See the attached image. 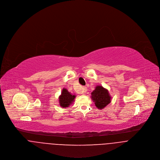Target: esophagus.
Returning a JSON list of instances; mask_svg holds the SVG:
<instances>
[{
	"instance_id": "34e87169",
	"label": "esophagus",
	"mask_w": 160,
	"mask_h": 160,
	"mask_svg": "<svg viewBox=\"0 0 160 160\" xmlns=\"http://www.w3.org/2000/svg\"><path fill=\"white\" fill-rule=\"evenodd\" d=\"M86 92H87V87H82V93L84 94L85 93H86Z\"/></svg>"
}]
</instances>
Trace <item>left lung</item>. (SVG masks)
Segmentation results:
<instances>
[{"label": "left lung", "mask_w": 160, "mask_h": 160, "mask_svg": "<svg viewBox=\"0 0 160 160\" xmlns=\"http://www.w3.org/2000/svg\"><path fill=\"white\" fill-rule=\"evenodd\" d=\"M91 95L92 99L95 102L98 109H103L111 102V97L109 95L108 90L102 86H96Z\"/></svg>", "instance_id": "obj_1"}]
</instances>
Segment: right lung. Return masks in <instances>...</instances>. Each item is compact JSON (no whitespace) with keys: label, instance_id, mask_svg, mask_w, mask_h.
I'll use <instances>...</instances> for the list:
<instances>
[{"label":"right lung","instance_id":"right-lung-1","mask_svg":"<svg viewBox=\"0 0 160 160\" xmlns=\"http://www.w3.org/2000/svg\"><path fill=\"white\" fill-rule=\"evenodd\" d=\"M76 96L72 95L65 88H63L61 92V95L59 97V101L60 106L62 108H68L70 104L73 102Z\"/></svg>","mask_w":160,"mask_h":160}]
</instances>
